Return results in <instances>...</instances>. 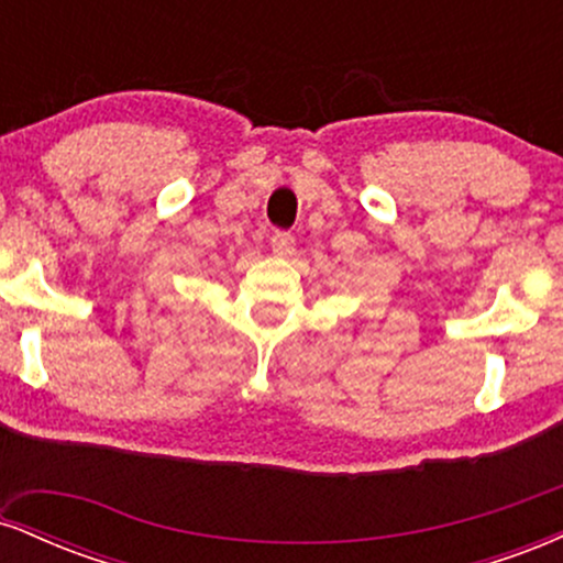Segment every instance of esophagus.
Returning <instances> with one entry per match:
<instances>
[{
    "label": "esophagus",
    "mask_w": 563,
    "mask_h": 563,
    "mask_svg": "<svg viewBox=\"0 0 563 563\" xmlns=\"http://www.w3.org/2000/svg\"><path fill=\"white\" fill-rule=\"evenodd\" d=\"M269 245H273V251L277 256H288V254H294L296 238L286 230H277V232H273V238H269Z\"/></svg>",
    "instance_id": "34e87169"
}]
</instances>
